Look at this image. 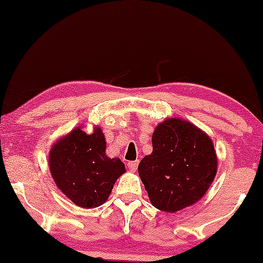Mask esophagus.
<instances>
[{"instance_id":"1","label":"esophagus","mask_w":263,"mask_h":263,"mask_svg":"<svg viewBox=\"0 0 263 263\" xmlns=\"http://www.w3.org/2000/svg\"><path fill=\"white\" fill-rule=\"evenodd\" d=\"M127 167H128V170L131 171V172H136V170H137V167H138V161L128 162L127 163Z\"/></svg>"}]
</instances>
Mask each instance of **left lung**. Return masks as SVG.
I'll list each match as a JSON object with an SVG mask.
<instances>
[{
    "instance_id": "1",
    "label": "left lung",
    "mask_w": 263,
    "mask_h": 263,
    "mask_svg": "<svg viewBox=\"0 0 263 263\" xmlns=\"http://www.w3.org/2000/svg\"><path fill=\"white\" fill-rule=\"evenodd\" d=\"M152 146V153L138 164V174L153 206L176 213L200 200L218 170L209 136L174 117L155 128Z\"/></svg>"
}]
</instances>
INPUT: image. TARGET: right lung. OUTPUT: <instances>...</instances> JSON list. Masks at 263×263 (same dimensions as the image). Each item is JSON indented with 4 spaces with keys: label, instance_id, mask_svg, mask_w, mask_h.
Listing matches in <instances>:
<instances>
[{
    "label": "right lung",
    "instance_id": "right-lung-1",
    "mask_svg": "<svg viewBox=\"0 0 263 263\" xmlns=\"http://www.w3.org/2000/svg\"><path fill=\"white\" fill-rule=\"evenodd\" d=\"M105 151L106 141L99 127L90 135L77 127L50 148L49 170L54 182L78 206L104 204L117 178L126 172L121 159L110 158Z\"/></svg>",
    "mask_w": 263,
    "mask_h": 263
}]
</instances>
